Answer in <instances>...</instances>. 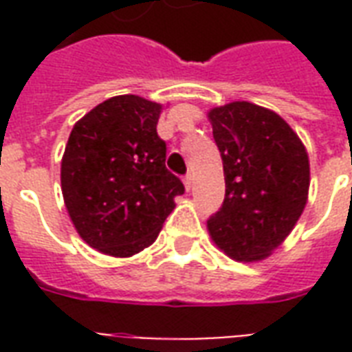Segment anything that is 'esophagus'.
<instances>
[{
  "instance_id": "esophagus-1",
  "label": "esophagus",
  "mask_w": 352,
  "mask_h": 352,
  "mask_svg": "<svg viewBox=\"0 0 352 352\" xmlns=\"http://www.w3.org/2000/svg\"><path fill=\"white\" fill-rule=\"evenodd\" d=\"M192 184H193L192 175H190V173H186V175H184V186H186V190H192Z\"/></svg>"
}]
</instances>
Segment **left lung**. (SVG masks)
I'll return each mask as SVG.
<instances>
[{"label":"left lung","mask_w":352,"mask_h":352,"mask_svg":"<svg viewBox=\"0 0 352 352\" xmlns=\"http://www.w3.org/2000/svg\"><path fill=\"white\" fill-rule=\"evenodd\" d=\"M225 170V201L208 230L237 261H257L283 243L307 204L309 157L283 118L250 102L210 111Z\"/></svg>","instance_id":"left-lung-1"}]
</instances>
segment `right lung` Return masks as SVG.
Masks as SVG:
<instances>
[{
    "instance_id": "1",
    "label": "right lung",
    "mask_w": 352,
    "mask_h": 352,
    "mask_svg": "<svg viewBox=\"0 0 352 352\" xmlns=\"http://www.w3.org/2000/svg\"><path fill=\"white\" fill-rule=\"evenodd\" d=\"M160 104L113 96L74 124L62 159V193L80 237L127 257L157 239L184 184L166 168Z\"/></svg>"
}]
</instances>
